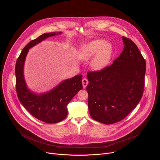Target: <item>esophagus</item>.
<instances>
[{
    "label": "esophagus",
    "instance_id": "obj_1",
    "mask_svg": "<svg viewBox=\"0 0 160 160\" xmlns=\"http://www.w3.org/2000/svg\"><path fill=\"white\" fill-rule=\"evenodd\" d=\"M88 80L87 78H84L82 79V84H83V87L84 88H86L87 85H88Z\"/></svg>",
    "mask_w": 160,
    "mask_h": 160
}]
</instances>
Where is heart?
Here are the masks:
<instances>
[{"label": "heart", "instance_id": "b5f03b06", "mask_svg": "<svg viewBox=\"0 0 160 160\" xmlns=\"http://www.w3.org/2000/svg\"><path fill=\"white\" fill-rule=\"evenodd\" d=\"M112 53V45L104 40L97 39L82 45L78 56L83 61L94 58L91 61V67L94 70H103L109 63Z\"/></svg>", "mask_w": 160, "mask_h": 160}]
</instances>
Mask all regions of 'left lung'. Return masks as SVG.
<instances>
[{"label":"left lung","instance_id":"1","mask_svg":"<svg viewBox=\"0 0 160 160\" xmlns=\"http://www.w3.org/2000/svg\"><path fill=\"white\" fill-rule=\"evenodd\" d=\"M122 39L123 50L112 64L87 76L90 115L107 125L124 119L139 102L144 88L146 61L132 40Z\"/></svg>","mask_w":160,"mask_h":160}]
</instances>
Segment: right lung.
Segmentation results:
<instances>
[{"instance_id": "obj_1", "label": "right lung", "mask_w": 160, "mask_h": 160, "mask_svg": "<svg viewBox=\"0 0 160 160\" xmlns=\"http://www.w3.org/2000/svg\"><path fill=\"white\" fill-rule=\"evenodd\" d=\"M60 33H43L30 41L22 49L16 62V88L19 101L33 117L47 123H56L66 118L68 104L83 88L82 75H78L64 80L48 92L36 94L27 87L23 75L24 62L30 48L45 38Z\"/></svg>"}]
</instances>
